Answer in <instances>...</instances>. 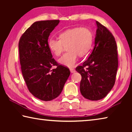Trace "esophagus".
I'll return each mask as SVG.
<instances>
[{"instance_id":"1","label":"esophagus","mask_w":132,"mask_h":132,"mask_svg":"<svg viewBox=\"0 0 132 132\" xmlns=\"http://www.w3.org/2000/svg\"><path fill=\"white\" fill-rule=\"evenodd\" d=\"M70 72L71 73H75V71H76V70H75V69H73V68H70Z\"/></svg>"}]
</instances>
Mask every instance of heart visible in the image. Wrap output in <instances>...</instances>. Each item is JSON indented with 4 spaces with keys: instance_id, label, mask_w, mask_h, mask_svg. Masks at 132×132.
<instances>
[{
    "instance_id": "1",
    "label": "heart",
    "mask_w": 132,
    "mask_h": 132,
    "mask_svg": "<svg viewBox=\"0 0 132 132\" xmlns=\"http://www.w3.org/2000/svg\"><path fill=\"white\" fill-rule=\"evenodd\" d=\"M93 42V35L86 27H75L64 31L59 35V39L50 38L48 48L56 56H59L66 46L68 52L59 59L61 64L72 67L77 61V55L82 57L90 51Z\"/></svg>"
}]
</instances>
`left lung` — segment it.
<instances>
[{"label": "left lung", "mask_w": 132, "mask_h": 132, "mask_svg": "<svg viewBox=\"0 0 132 132\" xmlns=\"http://www.w3.org/2000/svg\"><path fill=\"white\" fill-rule=\"evenodd\" d=\"M97 30L92 53L76 70L81 76L80 90L87 99L104 98L114 86L118 67L117 45L108 28L96 21Z\"/></svg>", "instance_id": "left-lung-1"}]
</instances>
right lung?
<instances>
[{
	"instance_id": "add662e5",
	"label": "right lung",
	"mask_w": 132,
	"mask_h": 132,
	"mask_svg": "<svg viewBox=\"0 0 132 132\" xmlns=\"http://www.w3.org/2000/svg\"><path fill=\"white\" fill-rule=\"evenodd\" d=\"M59 23V20L35 22L19 42L21 72L28 90L45 101L60 95L70 74L69 68L52 57L48 48V37ZM53 65L56 68L51 69Z\"/></svg>"
}]
</instances>
